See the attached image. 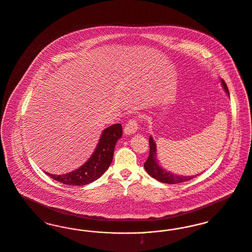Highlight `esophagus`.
I'll return each mask as SVG.
<instances>
[{
	"mask_svg": "<svg viewBox=\"0 0 252 252\" xmlns=\"http://www.w3.org/2000/svg\"><path fill=\"white\" fill-rule=\"evenodd\" d=\"M137 129H138L137 120L132 119V120H129V121L127 122V124L125 125V127H124V132H125L126 134H131V133H134V132H136Z\"/></svg>",
	"mask_w": 252,
	"mask_h": 252,
	"instance_id": "1",
	"label": "esophagus"
}]
</instances>
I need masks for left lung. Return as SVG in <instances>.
Segmentation results:
<instances>
[{
    "label": "left lung",
    "instance_id": "left-lung-1",
    "mask_svg": "<svg viewBox=\"0 0 252 252\" xmlns=\"http://www.w3.org/2000/svg\"><path fill=\"white\" fill-rule=\"evenodd\" d=\"M222 84H223V87H224L225 92L229 95L227 86L223 80H222ZM149 143H150V154H149V158L147 159V161L144 163V168H145L146 172H148L152 177L158 180L159 182L167 183V184H177V183H181L184 181H189L195 177V175H192V176L177 175V174H174L171 172H167V171L163 170L158 164L157 156H156L157 145L152 136H150V138H149Z\"/></svg>",
    "mask_w": 252,
    "mask_h": 252
}]
</instances>
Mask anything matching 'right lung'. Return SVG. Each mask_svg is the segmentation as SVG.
Returning <instances> with one entry per match:
<instances>
[{
    "label": "right lung",
    "mask_w": 252,
    "mask_h": 252,
    "mask_svg": "<svg viewBox=\"0 0 252 252\" xmlns=\"http://www.w3.org/2000/svg\"><path fill=\"white\" fill-rule=\"evenodd\" d=\"M122 136V126L114 124L103 130L92 157L74 172L56 175L45 172L54 180L65 185L84 186L99 178L112 163L115 146Z\"/></svg>",
    "instance_id": "obj_1"
}]
</instances>
